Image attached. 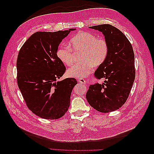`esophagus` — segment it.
I'll return each instance as SVG.
<instances>
[{"label":"esophagus","instance_id":"esophagus-1","mask_svg":"<svg viewBox=\"0 0 154 154\" xmlns=\"http://www.w3.org/2000/svg\"><path fill=\"white\" fill-rule=\"evenodd\" d=\"M78 82H80L81 83H83V84H85L86 81L84 80V79L80 78V79H78Z\"/></svg>","mask_w":154,"mask_h":154}]
</instances>
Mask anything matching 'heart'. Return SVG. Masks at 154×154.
<instances>
[{
	"mask_svg": "<svg viewBox=\"0 0 154 154\" xmlns=\"http://www.w3.org/2000/svg\"><path fill=\"white\" fill-rule=\"evenodd\" d=\"M70 48L61 45L57 50V57L64 65L71 66L74 62V54L72 51H82L80 59L82 61L74 65L67 70V74L72 78H85L89 74L93 66H97L103 63L109 54V45L106 41L91 32H78L70 39Z\"/></svg>",
	"mask_w": 154,
	"mask_h": 154,
	"instance_id": "b5f03b06",
	"label": "heart"
}]
</instances>
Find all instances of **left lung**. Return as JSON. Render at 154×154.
Returning <instances> with one entry per match:
<instances>
[{
    "label": "left lung",
    "mask_w": 154,
    "mask_h": 154,
    "mask_svg": "<svg viewBox=\"0 0 154 154\" xmlns=\"http://www.w3.org/2000/svg\"><path fill=\"white\" fill-rule=\"evenodd\" d=\"M105 36L109 54L94 72L97 79L105 78L102 84L91 85L86 94L89 105L100 112L119 109L128 99L136 76L132 46L123 32L110 24L89 27Z\"/></svg>",
    "instance_id": "8db88e82"
}]
</instances>
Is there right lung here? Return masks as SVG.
I'll list each match as a JSON object with an SVG mask.
<instances>
[{
	"label": "right lung",
	"instance_id": "obj_1",
	"mask_svg": "<svg viewBox=\"0 0 154 154\" xmlns=\"http://www.w3.org/2000/svg\"><path fill=\"white\" fill-rule=\"evenodd\" d=\"M38 31L23 44L17 61V83L27 106L36 116L57 119L66 114L77 81H57L66 68L57 57V50L71 31Z\"/></svg>",
	"mask_w": 154,
	"mask_h": 154
}]
</instances>
